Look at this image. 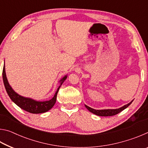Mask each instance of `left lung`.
Instances as JSON below:
<instances>
[{"mask_svg":"<svg viewBox=\"0 0 148 148\" xmlns=\"http://www.w3.org/2000/svg\"><path fill=\"white\" fill-rule=\"evenodd\" d=\"M133 100L131 102H129V104H127L126 105H125L121 108H119L118 109H108V110H95L92 109L91 108H90L89 106H87V105H85L86 107L87 108V109L89 110V112H92V114H94L97 116H115L117 114H119V112H121L123 110H125V108H127L130 104H131Z\"/></svg>","mask_w":148,"mask_h":148,"instance_id":"obj_1","label":"left lung"}]
</instances>
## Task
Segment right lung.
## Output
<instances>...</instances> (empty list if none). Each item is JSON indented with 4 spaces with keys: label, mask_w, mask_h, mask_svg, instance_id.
I'll return each mask as SVG.
<instances>
[{
    "label": "right lung",
    "mask_w": 148,
    "mask_h": 148,
    "mask_svg": "<svg viewBox=\"0 0 148 148\" xmlns=\"http://www.w3.org/2000/svg\"><path fill=\"white\" fill-rule=\"evenodd\" d=\"M67 76H65L64 77L60 80L61 82V86L63 83V82L66 79ZM2 78H3V82L4 84L5 89L6 90L7 93H8V96L11 100L13 101L15 104H17L19 108L23 109L25 111L29 112L31 114H41L46 112L51 108L52 107L54 106V104L56 102L57 99V92L59 91V89L60 88V86L59 88L57 89V91H56V94H55L54 97L49 101H36L33 99H29V98H25L21 96V95H18L15 92L11 86H10L8 84V80H7L6 72H5V66L4 65L3 71H2Z\"/></svg>",
    "instance_id": "obj_1"
}]
</instances>
